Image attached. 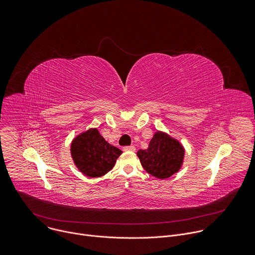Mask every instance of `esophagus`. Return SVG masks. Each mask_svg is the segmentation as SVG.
Here are the masks:
<instances>
[{
    "label": "esophagus",
    "instance_id": "1",
    "mask_svg": "<svg viewBox=\"0 0 255 255\" xmlns=\"http://www.w3.org/2000/svg\"><path fill=\"white\" fill-rule=\"evenodd\" d=\"M123 151H126V152H128V151L134 152V151H135V147H134V146H125V147H123Z\"/></svg>",
    "mask_w": 255,
    "mask_h": 255
}]
</instances>
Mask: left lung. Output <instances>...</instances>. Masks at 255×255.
Segmentation results:
<instances>
[{
    "label": "left lung",
    "mask_w": 255,
    "mask_h": 255,
    "mask_svg": "<svg viewBox=\"0 0 255 255\" xmlns=\"http://www.w3.org/2000/svg\"><path fill=\"white\" fill-rule=\"evenodd\" d=\"M137 156L149 174L164 179L180 169L184 162L185 148L175 138L157 131L151 138L148 148L138 150Z\"/></svg>",
    "instance_id": "left-lung-1"
}]
</instances>
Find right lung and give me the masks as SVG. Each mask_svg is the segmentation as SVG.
Instances as JSON below:
<instances>
[{"label":"right lung","mask_w":255,"mask_h":255,"mask_svg":"<svg viewBox=\"0 0 255 255\" xmlns=\"http://www.w3.org/2000/svg\"><path fill=\"white\" fill-rule=\"evenodd\" d=\"M70 153L80 171L89 177H100L114 167L122 151L108 143L97 128H91L72 140Z\"/></svg>","instance_id":"right-lung-1"}]
</instances>
